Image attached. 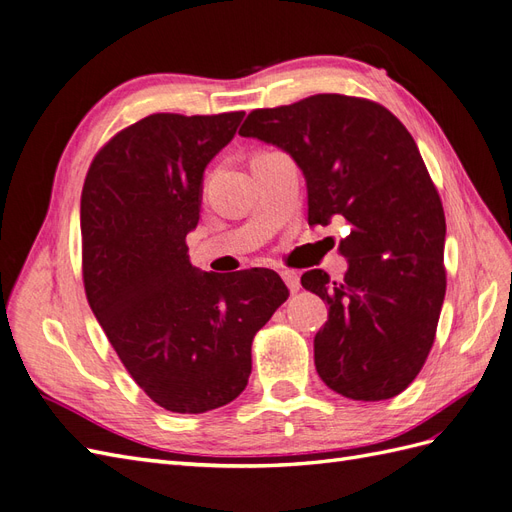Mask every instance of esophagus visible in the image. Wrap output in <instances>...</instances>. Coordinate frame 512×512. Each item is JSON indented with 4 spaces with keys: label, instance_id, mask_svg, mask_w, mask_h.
Wrapping results in <instances>:
<instances>
[{
    "label": "esophagus",
    "instance_id": "34e87169",
    "mask_svg": "<svg viewBox=\"0 0 512 512\" xmlns=\"http://www.w3.org/2000/svg\"><path fill=\"white\" fill-rule=\"evenodd\" d=\"M282 280L286 282V286H288V290L290 293H297V290L301 288V284H299V275H297V271H290V269H286V271H282Z\"/></svg>",
    "mask_w": 512,
    "mask_h": 512
}]
</instances>
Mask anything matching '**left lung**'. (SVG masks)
I'll return each instance as SVG.
<instances>
[{"mask_svg":"<svg viewBox=\"0 0 512 512\" xmlns=\"http://www.w3.org/2000/svg\"><path fill=\"white\" fill-rule=\"evenodd\" d=\"M239 135L293 157L310 226H351L338 247L349 262L340 282L323 269L301 275L329 306L314 336L319 377L353 400L400 394L433 347L446 295L444 206L411 133L379 103L314 94L254 109Z\"/></svg>","mask_w":512,"mask_h":512,"instance_id":"8db88e82","label":"left lung"}]
</instances>
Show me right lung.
I'll return each mask as SVG.
<instances>
[{"instance_id": "add662e5", "label": "right lung", "mask_w": 512, "mask_h": 512, "mask_svg": "<svg viewBox=\"0 0 512 512\" xmlns=\"http://www.w3.org/2000/svg\"><path fill=\"white\" fill-rule=\"evenodd\" d=\"M243 116H146L96 153L81 191L90 308L133 381L174 413L237 398L256 331L288 299L271 269L222 275L189 262L204 170Z\"/></svg>"}]
</instances>
